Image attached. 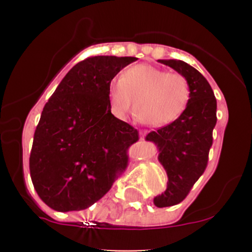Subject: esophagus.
Returning <instances> with one entry per match:
<instances>
[{
    "label": "esophagus",
    "instance_id": "1",
    "mask_svg": "<svg viewBox=\"0 0 252 252\" xmlns=\"http://www.w3.org/2000/svg\"><path fill=\"white\" fill-rule=\"evenodd\" d=\"M145 136H146V131H140V139H141V140L145 138Z\"/></svg>",
    "mask_w": 252,
    "mask_h": 252
}]
</instances>
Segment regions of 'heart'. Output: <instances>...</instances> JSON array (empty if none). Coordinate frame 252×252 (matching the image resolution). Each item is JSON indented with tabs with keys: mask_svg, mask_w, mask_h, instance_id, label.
<instances>
[{
	"mask_svg": "<svg viewBox=\"0 0 252 252\" xmlns=\"http://www.w3.org/2000/svg\"><path fill=\"white\" fill-rule=\"evenodd\" d=\"M191 97L189 81L178 73H167L151 64L128 68L121 79L111 81L108 98L114 114L129 111L133 98V114L150 126H164L177 121Z\"/></svg>",
	"mask_w": 252,
	"mask_h": 252,
	"instance_id": "obj_1",
	"label": "heart"
}]
</instances>
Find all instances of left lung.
<instances>
[{
  "label": "left lung",
  "instance_id": "obj_1",
  "mask_svg": "<svg viewBox=\"0 0 252 252\" xmlns=\"http://www.w3.org/2000/svg\"><path fill=\"white\" fill-rule=\"evenodd\" d=\"M189 81L191 97L184 113L166 126L146 135L158 149V161L168 175L166 191L154 199L157 207L182 202L204 174L217 123V101L212 88L199 70L177 60H158Z\"/></svg>",
  "mask_w": 252,
  "mask_h": 252
}]
</instances>
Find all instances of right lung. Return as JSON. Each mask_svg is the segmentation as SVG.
I'll return each instance as SVG.
<instances>
[{
  "label": "right lung",
  "instance_id": "right-lung-1",
  "mask_svg": "<svg viewBox=\"0 0 252 252\" xmlns=\"http://www.w3.org/2000/svg\"><path fill=\"white\" fill-rule=\"evenodd\" d=\"M136 57L95 56L75 64L45 105L29 167L40 199L60 212L101 199L128 167L139 131L111 113L112 79Z\"/></svg>",
  "mask_w": 252,
  "mask_h": 252
}]
</instances>
